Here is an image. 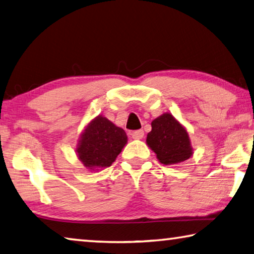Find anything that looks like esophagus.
<instances>
[{
    "instance_id": "34e87169",
    "label": "esophagus",
    "mask_w": 254,
    "mask_h": 254,
    "mask_svg": "<svg viewBox=\"0 0 254 254\" xmlns=\"http://www.w3.org/2000/svg\"><path fill=\"white\" fill-rule=\"evenodd\" d=\"M143 135H144L143 130H136V131L131 132V136L133 139H142Z\"/></svg>"
}]
</instances>
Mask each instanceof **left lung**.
Returning a JSON list of instances; mask_svg holds the SVG:
<instances>
[{"label":"left lung","mask_w":254,"mask_h":254,"mask_svg":"<svg viewBox=\"0 0 254 254\" xmlns=\"http://www.w3.org/2000/svg\"><path fill=\"white\" fill-rule=\"evenodd\" d=\"M147 144L164 165L180 164L193 154L187 130L170 113H165L152 121Z\"/></svg>","instance_id":"8db88e82"}]
</instances>
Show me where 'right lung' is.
<instances>
[{
	"label": "right lung",
	"mask_w": 254,
	"mask_h": 254,
	"mask_svg": "<svg viewBox=\"0 0 254 254\" xmlns=\"http://www.w3.org/2000/svg\"><path fill=\"white\" fill-rule=\"evenodd\" d=\"M127 142L126 131L99 115L84 128L76 152L84 166L98 171L110 167Z\"/></svg>",
	"instance_id": "add662e5"
}]
</instances>
